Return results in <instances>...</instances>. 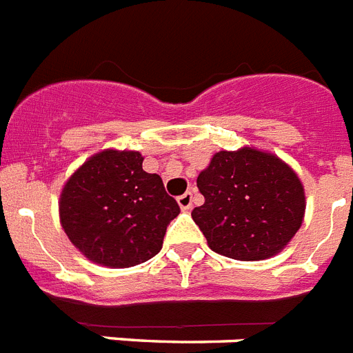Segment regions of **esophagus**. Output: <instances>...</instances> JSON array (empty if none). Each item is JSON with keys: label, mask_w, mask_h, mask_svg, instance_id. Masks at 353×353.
Wrapping results in <instances>:
<instances>
[{"label": "esophagus", "mask_w": 353, "mask_h": 353, "mask_svg": "<svg viewBox=\"0 0 353 353\" xmlns=\"http://www.w3.org/2000/svg\"><path fill=\"white\" fill-rule=\"evenodd\" d=\"M176 200H179L180 209H183V211H189V209H191V205H193V193H191V191H188V193L180 194Z\"/></svg>", "instance_id": "1"}]
</instances>
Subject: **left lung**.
Instances as JSON below:
<instances>
[{
    "mask_svg": "<svg viewBox=\"0 0 353 353\" xmlns=\"http://www.w3.org/2000/svg\"><path fill=\"white\" fill-rule=\"evenodd\" d=\"M203 203L191 216L218 254L265 260L301 227L305 193L299 179L274 155L243 148L220 151L196 179Z\"/></svg>",
    "mask_w": 353,
    "mask_h": 353,
    "instance_id": "1",
    "label": "left lung"
}]
</instances>
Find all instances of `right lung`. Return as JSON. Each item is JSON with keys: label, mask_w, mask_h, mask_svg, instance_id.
<instances>
[{"label": "right lung", "mask_w": 353, "mask_h": 353, "mask_svg": "<svg viewBox=\"0 0 353 353\" xmlns=\"http://www.w3.org/2000/svg\"><path fill=\"white\" fill-rule=\"evenodd\" d=\"M137 151L108 150L84 162L61 193V223L95 263L133 267L162 249L180 208L159 174L142 170Z\"/></svg>", "instance_id": "obj_1"}]
</instances>
